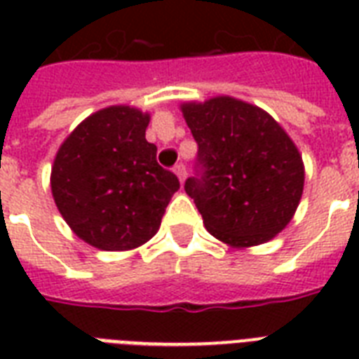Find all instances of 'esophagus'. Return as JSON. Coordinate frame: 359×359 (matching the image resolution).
Listing matches in <instances>:
<instances>
[{"label": "esophagus", "mask_w": 359, "mask_h": 359, "mask_svg": "<svg viewBox=\"0 0 359 359\" xmlns=\"http://www.w3.org/2000/svg\"><path fill=\"white\" fill-rule=\"evenodd\" d=\"M173 171H175V175L179 177L180 184H184V179H186V168H184V163H177V165H175Z\"/></svg>", "instance_id": "1"}]
</instances>
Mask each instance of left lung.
<instances>
[{
    "label": "left lung",
    "instance_id": "8db88e82",
    "mask_svg": "<svg viewBox=\"0 0 359 359\" xmlns=\"http://www.w3.org/2000/svg\"><path fill=\"white\" fill-rule=\"evenodd\" d=\"M180 109L197 141L199 168L184 190L208 233L233 248L272 240L304 191V162L292 140L264 109L233 97Z\"/></svg>",
    "mask_w": 359,
    "mask_h": 359
}]
</instances>
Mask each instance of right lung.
Here are the masks:
<instances>
[{
	"mask_svg": "<svg viewBox=\"0 0 359 359\" xmlns=\"http://www.w3.org/2000/svg\"><path fill=\"white\" fill-rule=\"evenodd\" d=\"M149 114L109 106L89 115L59 147L52 196L69 227L104 251H126L156 235L177 175L145 140Z\"/></svg>",
	"mask_w": 359,
	"mask_h": 359,
	"instance_id": "1",
	"label": "right lung"
}]
</instances>
